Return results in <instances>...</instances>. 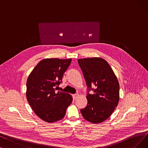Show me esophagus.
<instances>
[{
  "label": "esophagus",
  "mask_w": 148,
  "mask_h": 148,
  "mask_svg": "<svg viewBox=\"0 0 148 148\" xmlns=\"http://www.w3.org/2000/svg\"><path fill=\"white\" fill-rule=\"evenodd\" d=\"M78 97H79V94H78V93L75 94V95H73V99H76V98H77Z\"/></svg>",
  "instance_id": "obj_1"
}]
</instances>
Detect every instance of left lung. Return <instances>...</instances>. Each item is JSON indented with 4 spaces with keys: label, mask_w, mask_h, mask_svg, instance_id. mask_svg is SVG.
Returning a JSON list of instances; mask_svg holds the SVG:
<instances>
[{
    "label": "left lung",
    "mask_w": 148,
    "mask_h": 148,
    "mask_svg": "<svg viewBox=\"0 0 148 148\" xmlns=\"http://www.w3.org/2000/svg\"><path fill=\"white\" fill-rule=\"evenodd\" d=\"M87 87H95L87 94V104L81 113L87 121L101 123L112 114L120 100V85L113 70L104 59L93 57L79 59Z\"/></svg>",
    "instance_id": "left-lung-1"
}]
</instances>
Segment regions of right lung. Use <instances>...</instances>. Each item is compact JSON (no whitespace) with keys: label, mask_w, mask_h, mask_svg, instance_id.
Masks as SVG:
<instances>
[{"label":"right lung","mask_w":148,"mask_h":148,"mask_svg":"<svg viewBox=\"0 0 148 148\" xmlns=\"http://www.w3.org/2000/svg\"><path fill=\"white\" fill-rule=\"evenodd\" d=\"M72 59L46 58L32 71L27 81L26 97L32 109L47 123H55L64 117L73 98L68 93L56 92Z\"/></svg>","instance_id":"right-lung-1"}]
</instances>
